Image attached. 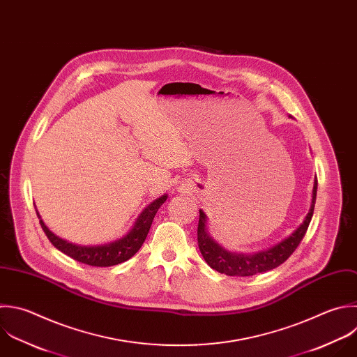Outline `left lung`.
<instances>
[{"mask_svg":"<svg viewBox=\"0 0 357 357\" xmlns=\"http://www.w3.org/2000/svg\"><path fill=\"white\" fill-rule=\"evenodd\" d=\"M317 198V177L314 180L312 187V199L311 206L304 218V222L284 240L275 244L273 247L258 251L254 254H240V252H230L219 245L206 231V216L199 209V220H198V247L199 251L206 261V264L225 275L229 276H252L261 272L271 271L280 264H283L297 248L300 241L303 240L308 225L311 222L314 213V205Z\"/></svg>","mask_w":357,"mask_h":357,"instance_id":"left-lung-1","label":"left lung"}]
</instances>
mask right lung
Masks as SVG:
<instances>
[{
    "label": "right lung",
    "mask_w": 357,
    "mask_h": 357,
    "mask_svg": "<svg viewBox=\"0 0 357 357\" xmlns=\"http://www.w3.org/2000/svg\"><path fill=\"white\" fill-rule=\"evenodd\" d=\"M167 199V195H162L160 198L151 202L137 218L132 229L123 237L113 243L103 244V245H78L68 243L60 237H57L54 233L49 230V227L45 225V222L40 219L42 229L45 230L47 238L52 241V244L60 250L61 252L67 254L68 257L74 258L75 261H79L82 264L91 265V266H113L117 264H121L127 259H130L144 244L151 225L153 222V218L158 212V209L162 206V204Z\"/></svg>",
    "instance_id": "right-lung-1"
}]
</instances>
